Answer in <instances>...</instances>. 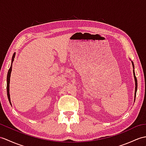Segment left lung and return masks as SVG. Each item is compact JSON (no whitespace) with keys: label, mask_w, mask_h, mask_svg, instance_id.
<instances>
[{"label":"left lung","mask_w":146,"mask_h":146,"mask_svg":"<svg viewBox=\"0 0 146 146\" xmlns=\"http://www.w3.org/2000/svg\"><path fill=\"white\" fill-rule=\"evenodd\" d=\"M132 65H133V74H134V81H135V93H134V102H135V96H136V92H137V78L135 77V72H134V63L133 61H131Z\"/></svg>","instance_id":"obj_1"}]
</instances>
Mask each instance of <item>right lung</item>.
I'll use <instances>...</instances> for the list:
<instances>
[{
	"mask_svg": "<svg viewBox=\"0 0 146 146\" xmlns=\"http://www.w3.org/2000/svg\"><path fill=\"white\" fill-rule=\"evenodd\" d=\"M15 56V52L13 54V56L12 58V62H11V67L8 71V73H7V97H8V100L9 101V103L12 105L11 102V97H10V93H9V84H10V78H11V72H12V63L13 60H14V58Z\"/></svg>",
	"mask_w": 146,
	"mask_h": 146,
	"instance_id": "add662e5",
	"label": "right lung"
}]
</instances>
